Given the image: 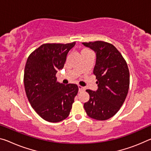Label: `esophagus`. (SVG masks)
Instances as JSON below:
<instances>
[{"mask_svg": "<svg viewBox=\"0 0 151 151\" xmlns=\"http://www.w3.org/2000/svg\"><path fill=\"white\" fill-rule=\"evenodd\" d=\"M78 91H85V88L81 85H78Z\"/></svg>", "mask_w": 151, "mask_h": 151, "instance_id": "obj_1", "label": "esophagus"}]
</instances>
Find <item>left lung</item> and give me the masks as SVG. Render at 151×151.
<instances>
[{"mask_svg": "<svg viewBox=\"0 0 151 151\" xmlns=\"http://www.w3.org/2000/svg\"><path fill=\"white\" fill-rule=\"evenodd\" d=\"M82 44L96 54L93 74L98 87L95 91L86 90L89 99L84 104V108L90 118L106 120L119 111L127 96L130 85L127 63L111 44L102 41Z\"/></svg>", "mask_w": 151, "mask_h": 151, "instance_id": "1", "label": "left lung"}]
</instances>
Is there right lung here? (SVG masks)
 I'll use <instances>...</instances> for the list:
<instances>
[{"instance_id":"add662e5","label":"right lung","mask_w":151,"mask_h":151,"mask_svg":"<svg viewBox=\"0 0 151 151\" xmlns=\"http://www.w3.org/2000/svg\"><path fill=\"white\" fill-rule=\"evenodd\" d=\"M75 44H43L27 60L24 86L27 99L37 114L50 122H58L69 116L78 93L77 85L60 83L56 77Z\"/></svg>"}]
</instances>
